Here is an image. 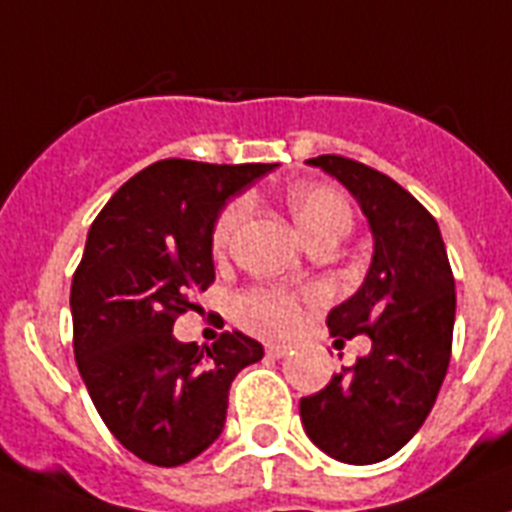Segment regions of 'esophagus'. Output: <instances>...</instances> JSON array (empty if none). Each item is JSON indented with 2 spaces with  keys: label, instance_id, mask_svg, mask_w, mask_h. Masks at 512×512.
I'll use <instances>...</instances> for the list:
<instances>
[{
  "label": "esophagus",
  "instance_id": "esophagus-1",
  "mask_svg": "<svg viewBox=\"0 0 512 512\" xmlns=\"http://www.w3.org/2000/svg\"><path fill=\"white\" fill-rule=\"evenodd\" d=\"M266 352H269V355H272V357H285L287 352H290V344H285V342H269V344H266Z\"/></svg>",
  "mask_w": 512,
  "mask_h": 512
}]
</instances>
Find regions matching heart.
Listing matches in <instances>:
<instances>
[{"mask_svg": "<svg viewBox=\"0 0 512 512\" xmlns=\"http://www.w3.org/2000/svg\"><path fill=\"white\" fill-rule=\"evenodd\" d=\"M287 207H290L292 220L300 227V233L305 235L308 243L323 233H347L349 222H352V212H349L342 196L334 189L318 186V183L292 186L287 191ZM246 209V199H235L222 209L212 230L214 251L222 253L230 246L235 230L246 217ZM246 308L256 321L269 326V329H290L295 323V300L282 290L253 292L246 300Z\"/></svg>", "mask_w": 512, "mask_h": 512, "instance_id": "heart-1", "label": "heart"}]
</instances>
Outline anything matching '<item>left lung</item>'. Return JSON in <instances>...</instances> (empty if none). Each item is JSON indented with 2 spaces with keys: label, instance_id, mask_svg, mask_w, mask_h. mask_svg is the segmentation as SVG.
Wrapping results in <instances>:
<instances>
[{
  "label": "left lung",
  "instance_id": "left-lung-1",
  "mask_svg": "<svg viewBox=\"0 0 512 512\" xmlns=\"http://www.w3.org/2000/svg\"><path fill=\"white\" fill-rule=\"evenodd\" d=\"M360 204L373 259L352 298L331 308V336L368 334L373 349L323 391L300 399L305 435L342 464L401 451L438 399L451 362L456 282L430 212L396 181L339 155L305 160Z\"/></svg>",
  "mask_w": 512,
  "mask_h": 512
}]
</instances>
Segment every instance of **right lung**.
<instances>
[{
	"label": "right lung",
	"instance_id": "1",
	"mask_svg": "<svg viewBox=\"0 0 512 512\" xmlns=\"http://www.w3.org/2000/svg\"><path fill=\"white\" fill-rule=\"evenodd\" d=\"M277 163L160 160L111 196L72 279L74 357L95 409L126 451L181 466L220 438L230 383L264 357L227 331L178 342L173 323L214 282L212 230L235 194Z\"/></svg>",
	"mask_w": 512,
	"mask_h": 512
}]
</instances>
